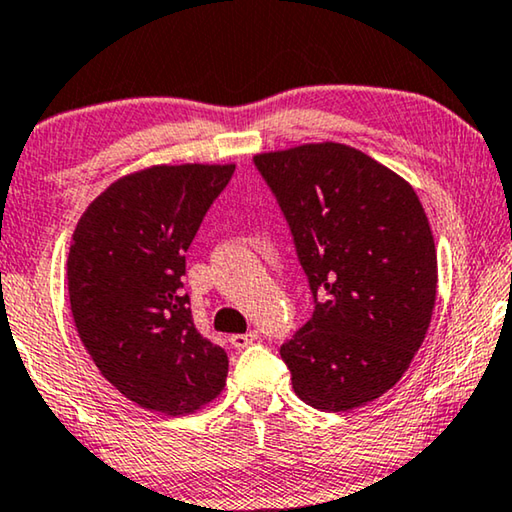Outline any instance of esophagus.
<instances>
[{
	"label": "esophagus",
	"mask_w": 512,
	"mask_h": 512,
	"mask_svg": "<svg viewBox=\"0 0 512 512\" xmlns=\"http://www.w3.org/2000/svg\"><path fill=\"white\" fill-rule=\"evenodd\" d=\"M257 338H259V334L253 329V331H248V334H234V336H229V343H232L236 350H243V348H248L250 343H255Z\"/></svg>",
	"instance_id": "34e87169"
}]
</instances>
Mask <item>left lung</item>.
I'll return each instance as SVG.
<instances>
[{
  "instance_id": "obj_1",
  "label": "left lung",
  "mask_w": 512,
  "mask_h": 512,
  "mask_svg": "<svg viewBox=\"0 0 512 512\" xmlns=\"http://www.w3.org/2000/svg\"><path fill=\"white\" fill-rule=\"evenodd\" d=\"M315 299L280 345L308 406L343 413L399 383L436 304V246L413 187L343 143L255 155Z\"/></svg>"
}]
</instances>
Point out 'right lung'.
I'll use <instances>...</instances> for the list:
<instances>
[{
	"label": "right lung",
	"instance_id": "add662e5",
	"mask_svg": "<svg viewBox=\"0 0 512 512\" xmlns=\"http://www.w3.org/2000/svg\"><path fill=\"white\" fill-rule=\"evenodd\" d=\"M236 164H160L111 183L78 220L71 315L92 362L141 408L194 413L222 392L227 352L194 327L185 253Z\"/></svg>",
	"mask_w": 512,
	"mask_h": 512
}]
</instances>
